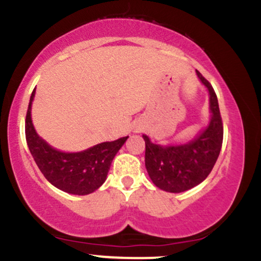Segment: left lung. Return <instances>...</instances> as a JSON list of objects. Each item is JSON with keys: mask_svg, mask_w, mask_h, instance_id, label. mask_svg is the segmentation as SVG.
<instances>
[{"mask_svg": "<svg viewBox=\"0 0 261 261\" xmlns=\"http://www.w3.org/2000/svg\"><path fill=\"white\" fill-rule=\"evenodd\" d=\"M197 76L210 94L211 120L209 126L194 141L180 146H160L152 144L146 135L145 166L150 179L161 190L181 193L199 185L215 165L223 145L224 126L218 97L213 86L199 71Z\"/></svg>", "mask_w": 261, "mask_h": 261, "instance_id": "1", "label": "left lung"}]
</instances>
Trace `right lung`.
Returning a JSON list of instances; mask_svg holds the SVG:
<instances>
[{
	"instance_id": "add662e5",
	"label": "right lung",
	"mask_w": 261,
	"mask_h": 261,
	"mask_svg": "<svg viewBox=\"0 0 261 261\" xmlns=\"http://www.w3.org/2000/svg\"><path fill=\"white\" fill-rule=\"evenodd\" d=\"M35 90L30 98L24 133L31 155L38 169L54 186L73 195H87L97 190L106 180L112 160L128 136L102 142L81 152H61L52 149L35 131L31 120V105Z\"/></svg>"
}]
</instances>
